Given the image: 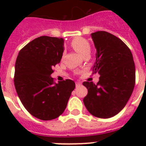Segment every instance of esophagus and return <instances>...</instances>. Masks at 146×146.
<instances>
[{
	"instance_id": "obj_1",
	"label": "esophagus",
	"mask_w": 146,
	"mask_h": 146,
	"mask_svg": "<svg viewBox=\"0 0 146 146\" xmlns=\"http://www.w3.org/2000/svg\"><path fill=\"white\" fill-rule=\"evenodd\" d=\"M81 85H82V83H81V82H76V87L80 86Z\"/></svg>"
}]
</instances>
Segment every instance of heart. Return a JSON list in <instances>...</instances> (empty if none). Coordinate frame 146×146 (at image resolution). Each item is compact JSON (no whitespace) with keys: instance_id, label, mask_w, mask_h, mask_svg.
I'll return each mask as SVG.
<instances>
[{"instance_id":"b5f03b06","label":"heart","mask_w":146,"mask_h":146,"mask_svg":"<svg viewBox=\"0 0 146 146\" xmlns=\"http://www.w3.org/2000/svg\"><path fill=\"white\" fill-rule=\"evenodd\" d=\"M71 46L80 55L83 56L86 54H89L91 50V45L86 39L83 38L76 37L71 41Z\"/></svg>"}]
</instances>
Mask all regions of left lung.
Returning a JSON list of instances; mask_svg holds the SVG:
<instances>
[{"mask_svg": "<svg viewBox=\"0 0 146 146\" xmlns=\"http://www.w3.org/2000/svg\"><path fill=\"white\" fill-rule=\"evenodd\" d=\"M96 48L92 73L100 75L97 84L83 82L88 89L83 103L96 117L110 118L127 104L136 82L133 57L127 45L115 35L104 31L92 33Z\"/></svg>", "mask_w": 146, "mask_h": 146, "instance_id": "left-lung-1", "label": "left lung"}]
</instances>
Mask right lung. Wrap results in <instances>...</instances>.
<instances>
[{"label": "right lung", "mask_w": 146, "mask_h": 146, "mask_svg": "<svg viewBox=\"0 0 146 146\" xmlns=\"http://www.w3.org/2000/svg\"><path fill=\"white\" fill-rule=\"evenodd\" d=\"M64 39L41 36L23 48L15 64L14 85L25 108L35 117L50 120L61 115L75 82H54L51 73L64 52Z\"/></svg>", "instance_id": "right-lung-1"}]
</instances>
